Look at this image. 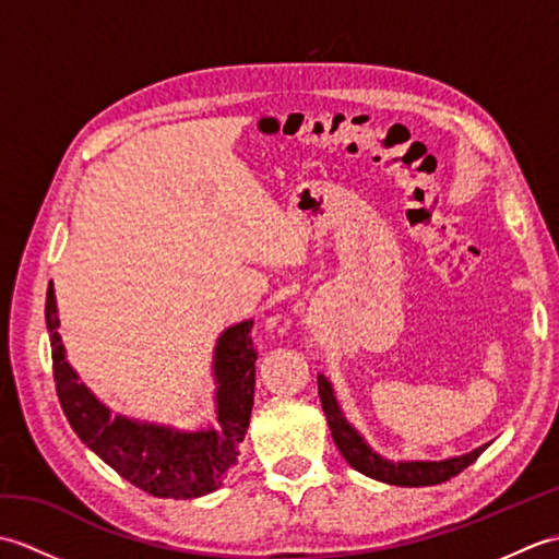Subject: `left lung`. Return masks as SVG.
<instances>
[{"instance_id":"obj_1","label":"left lung","mask_w":559,"mask_h":559,"mask_svg":"<svg viewBox=\"0 0 559 559\" xmlns=\"http://www.w3.org/2000/svg\"><path fill=\"white\" fill-rule=\"evenodd\" d=\"M319 384V401H322V408L326 415L329 430L338 451L343 454L355 471L365 473L374 480H382L389 485H406V488H425V485H439L444 480H451L463 468H468L473 461H476L488 444L471 451V454H463L456 459H447V461H415V463H389L384 459H379L374 451L362 442V437L353 430V427L343 418L338 411V403L334 399V391H331V384L326 379L319 374L317 379Z\"/></svg>"}]
</instances>
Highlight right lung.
<instances>
[{
	"mask_svg": "<svg viewBox=\"0 0 559 559\" xmlns=\"http://www.w3.org/2000/svg\"><path fill=\"white\" fill-rule=\"evenodd\" d=\"M45 322L52 343V374L59 406L83 444L96 451L124 480L163 500H192L221 488L223 478L237 463L240 442L252 415L257 374L254 322L237 324L221 336L216 348V377L221 384L218 430L192 435L110 418V411L100 406L86 386L79 384L57 336L59 319L52 283L47 286Z\"/></svg>",
	"mask_w": 559,
	"mask_h": 559,
	"instance_id": "1",
	"label": "right lung"
}]
</instances>
